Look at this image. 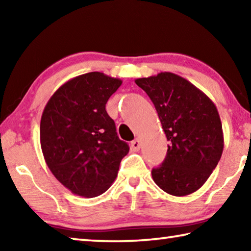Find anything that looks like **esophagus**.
<instances>
[{
  "mask_svg": "<svg viewBox=\"0 0 251 251\" xmlns=\"http://www.w3.org/2000/svg\"><path fill=\"white\" fill-rule=\"evenodd\" d=\"M130 147L133 151H138L139 148H141V142H139V139H135V141L131 142Z\"/></svg>",
  "mask_w": 251,
  "mask_h": 251,
  "instance_id": "1",
  "label": "esophagus"
}]
</instances>
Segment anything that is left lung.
I'll list each match as a JSON object with an SVG mask.
<instances>
[{"mask_svg": "<svg viewBox=\"0 0 251 251\" xmlns=\"http://www.w3.org/2000/svg\"><path fill=\"white\" fill-rule=\"evenodd\" d=\"M146 92L169 141L166 158L152 168L156 185L173 196L198 190L224 151L223 125L216 105L189 80L169 72L135 79Z\"/></svg>", "mask_w": 251, "mask_h": 251, "instance_id": "obj_1", "label": "left lung"}]
</instances>
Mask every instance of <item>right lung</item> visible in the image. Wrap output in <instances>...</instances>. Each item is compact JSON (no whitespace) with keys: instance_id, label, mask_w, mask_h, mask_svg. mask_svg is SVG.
Returning <instances> with one entry per match:
<instances>
[{"instance_id":"add662e5","label":"right lung","mask_w":251,"mask_h":251,"mask_svg":"<svg viewBox=\"0 0 251 251\" xmlns=\"http://www.w3.org/2000/svg\"><path fill=\"white\" fill-rule=\"evenodd\" d=\"M122 85L100 72L67 80L49 100L40 126L44 159L55 178L85 198L100 196L129 151L105 106Z\"/></svg>"}]
</instances>
